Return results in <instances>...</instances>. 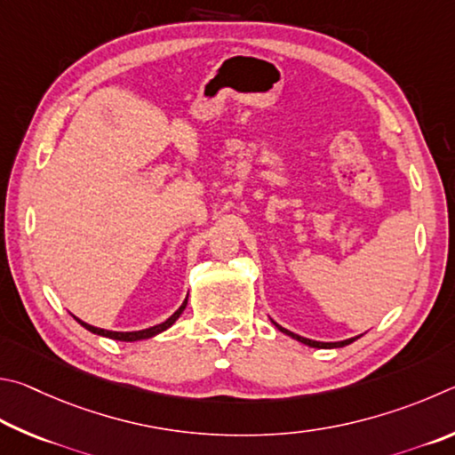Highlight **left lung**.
I'll list each match as a JSON object with an SVG mask.
<instances>
[{
	"label": "left lung",
	"mask_w": 455,
	"mask_h": 455,
	"mask_svg": "<svg viewBox=\"0 0 455 455\" xmlns=\"http://www.w3.org/2000/svg\"><path fill=\"white\" fill-rule=\"evenodd\" d=\"M272 323H274L275 328L280 330L282 333H285V336H290V338H293L296 341H301V344H306V346H309V347H322V349L344 347V346H349V344H352V341H355L357 338H360V336H355V338H347V339H344V341H315V339H307V338H304V336H298V333H293V331H290V330L282 328V325H277L274 320H272Z\"/></svg>",
	"instance_id": "obj_1"
}]
</instances>
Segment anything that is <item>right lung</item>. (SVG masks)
<instances>
[{"mask_svg": "<svg viewBox=\"0 0 455 455\" xmlns=\"http://www.w3.org/2000/svg\"><path fill=\"white\" fill-rule=\"evenodd\" d=\"M186 306H188V298L183 299V304L175 309V312L167 317L165 322H162V323H157V325H151V328H146V330H138V331H111V330H101V328H95V325H90V323H85V322H82L79 320V317H76V322L79 323V325H84V328L87 330V331H92V333H98V336H101V338H109V339H117V341H140V339H149V338H154V336H157V333H162V331H165L167 328H172V325L178 322V317L183 314V309H186Z\"/></svg>", "mask_w": 455, "mask_h": 455, "instance_id": "right-lung-1", "label": "right lung"}]
</instances>
